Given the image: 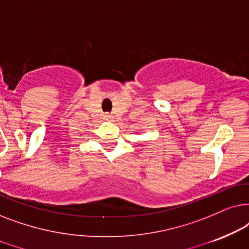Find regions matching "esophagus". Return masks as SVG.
<instances>
[{
    "mask_svg": "<svg viewBox=\"0 0 249 249\" xmlns=\"http://www.w3.org/2000/svg\"><path fill=\"white\" fill-rule=\"evenodd\" d=\"M112 115H110V114H105L104 115V121H106V122H111L112 121Z\"/></svg>",
    "mask_w": 249,
    "mask_h": 249,
    "instance_id": "34e87169",
    "label": "esophagus"
}]
</instances>
